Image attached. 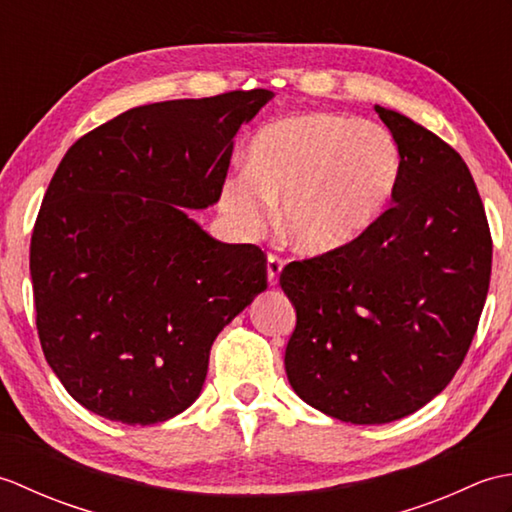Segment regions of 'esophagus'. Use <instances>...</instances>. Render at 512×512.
Here are the masks:
<instances>
[{
    "instance_id": "34e87169",
    "label": "esophagus",
    "mask_w": 512,
    "mask_h": 512,
    "mask_svg": "<svg viewBox=\"0 0 512 512\" xmlns=\"http://www.w3.org/2000/svg\"><path fill=\"white\" fill-rule=\"evenodd\" d=\"M266 268H268V284L275 286L277 281H279L281 268H284V257H279V255H275V253H268V264H266Z\"/></svg>"
}]
</instances>
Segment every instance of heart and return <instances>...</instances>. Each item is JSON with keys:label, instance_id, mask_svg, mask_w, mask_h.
Here are the masks:
<instances>
[{"label": "heart", "instance_id": "heart-1", "mask_svg": "<svg viewBox=\"0 0 512 512\" xmlns=\"http://www.w3.org/2000/svg\"><path fill=\"white\" fill-rule=\"evenodd\" d=\"M402 154L387 127L312 112L262 127L248 167L222 184L228 220L255 233L281 200L279 222L299 250L330 253L361 237L394 195Z\"/></svg>", "mask_w": 512, "mask_h": 512}]
</instances>
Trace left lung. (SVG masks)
Segmentation results:
<instances>
[{
  "label": "left lung",
  "instance_id": "left-lung-1",
  "mask_svg": "<svg viewBox=\"0 0 512 512\" xmlns=\"http://www.w3.org/2000/svg\"><path fill=\"white\" fill-rule=\"evenodd\" d=\"M402 154L394 204L330 253L290 262L286 374L308 405L354 424L409 416L451 383L480 323L493 239L462 156L376 105Z\"/></svg>",
  "mask_w": 512,
  "mask_h": 512
}]
</instances>
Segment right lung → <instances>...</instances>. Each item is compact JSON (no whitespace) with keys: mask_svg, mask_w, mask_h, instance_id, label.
<instances>
[{"mask_svg":"<svg viewBox=\"0 0 512 512\" xmlns=\"http://www.w3.org/2000/svg\"><path fill=\"white\" fill-rule=\"evenodd\" d=\"M235 90L134 107L81 136L43 195L30 277L43 356L85 409L125 424L200 396L215 336L266 290V255L184 209L220 200L237 129L273 99Z\"/></svg>","mask_w":512,"mask_h":512,"instance_id":"right-lung-1","label":"right lung"}]
</instances>
